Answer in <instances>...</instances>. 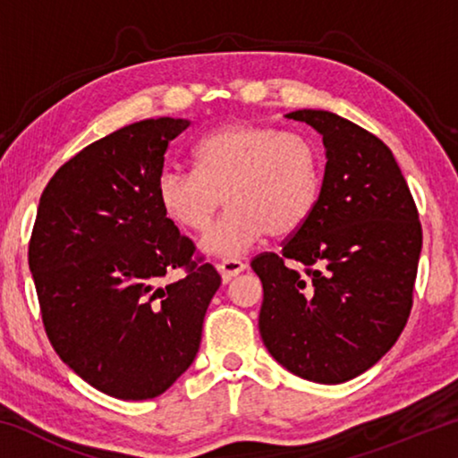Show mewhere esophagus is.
<instances>
[{
    "mask_svg": "<svg viewBox=\"0 0 458 458\" xmlns=\"http://www.w3.org/2000/svg\"><path fill=\"white\" fill-rule=\"evenodd\" d=\"M244 268H246V265H244L242 260H238V259H224V260L218 262V270H220V275L224 278V283H228L230 278L238 276Z\"/></svg>",
    "mask_w": 458,
    "mask_h": 458,
    "instance_id": "1",
    "label": "esophagus"
}]
</instances>
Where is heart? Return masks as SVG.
I'll return each mask as SVG.
<instances>
[{
	"mask_svg": "<svg viewBox=\"0 0 458 458\" xmlns=\"http://www.w3.org/2000/svg\"><path fill=\"white\" fill-rule=\"evenodd\" d=\"M193 172L164 169L155 185L175 226L204 232L222 206L230 210L201 238L216 257H238L267 234L289 236L309 220L321 190V157L297 131L232 123L193 147Z\"/></svg>",
	"mask_w": 458,
	"mask_h": 458,
	"instance_id": "heart-1",
	"label": "heart"
}]
</instances>
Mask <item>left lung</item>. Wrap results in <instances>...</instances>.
I'll list each match as a JSON object with an SVG mask.
<instances>
[{
    "instance_id": "obj_1",
    "label": "left lung",
    "mask_w": 458,
    "mask_h": 458,
    "mask_svg": "<svg viewBox=\"0 0 458 458\" xmlns=\"http://www.w3.org/2000/svg\"><path fill=\"white\" fill-rule=\"evenodd\" d=\"M286 119L323 135L327 164L309 220L281 254L250 262L265 291L259 329L294 376L344 384L382 360L404 329L422 226L382 139L329 111L303 108Z\"/></svg>"
}]
</instances>
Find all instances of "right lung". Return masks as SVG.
I'll use <instances>...</instances> for the list:
<instances>
[{
	"mask_svg": "<svg viewBox=\"0 0 458 458\" xmlns=\"http://www.w3.org/2000/svg\"><path fill=\"white\" fill-rule=\"evenodd\" d=\"M185 119H145L84 147L42 191L30 238L46 335L119 400L164 394L199 350L220 275L161 210L155 185ZM180 282L161 285L169 269Z\"/></svg>",
	"mask_w": 458,
	"mask_h": 458,
	"instance_id": "1",
	"label": "right lung"
}]
</instances>
